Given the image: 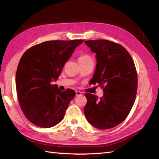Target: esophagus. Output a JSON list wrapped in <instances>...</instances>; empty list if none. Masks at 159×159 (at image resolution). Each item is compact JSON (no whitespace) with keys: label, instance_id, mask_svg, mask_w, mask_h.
<instances>
[{"label":"esophagus","instance_id":"1","mask_svg":"<svg viewBox=\"0 0 159 159\" xmlns=\"http://www.w3.org/2000/svg\"><path fill=\"white\" fill-rule=\"evenodd\" d=\"M81 95H82V92H79V91H76V96H80Z\"/></svg>","mask_w":159,"mask_h":159}]
</instances>
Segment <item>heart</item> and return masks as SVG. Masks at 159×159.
Returning a JSON list of instances; mask_svg holds the SVG:
<instances>
[{"label":"heart","mask_w":159,"mask_h":159,"mask_svg":"<svg viewBox=\"0 0 159 159\" xmlns=\"http://www.w3.org/2000/svg\"><path fill=\"white\" fill-rule=\"evenodd\" d=\"M92 58L91 57L88 55H83L81 56H80L78 59V61L79 62H85V61H92Z\"/></svg>","instance_id":"heart-1"}]
</instances>
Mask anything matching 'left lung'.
Returning <instances> with one entry per match:
<instances>
[{
	"mask_svg": "<svg viewBox=\"0 0 159 159\" xmlns=\"http://www.w3.org/2000/svg\"><path fill=\"white\" fill-rule=\"evenodd\" d=\"M85 44L96 53V66L91 85L99 84L100 98L86 93L84 113L95 128H113L126 119L135 100L137 74L130 55L122 46L105 39L88 40Z\"/></svg>",
	"mask_w": 159,
	"mask_h": 159,
	"instance_id": "8db88e82",
	"label": "left lung"
}]
</instances>
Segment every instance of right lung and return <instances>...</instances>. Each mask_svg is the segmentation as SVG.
Here are the masks:
<instances>
[{
	"instance_id": "1",
	"label": "right lung",
	"mask_w": 159,
	"mask_h": 159,
	"mask_svg": "<svg viewBox=\"0 0 159 159\" xmlns=\"http://www.w3.org/2000/svg\"><path fill=\"white\" fill-rule=\"evenodd\" d=\"M83 42H44L23 54L16 71L17 96L24 114L33 124L50 128L63 119L76 93L69 89L61 91L51 82L58 79L65 63Z\"/></svg>"
}]
</instances>
